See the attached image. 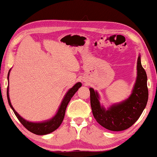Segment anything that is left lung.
Wrapping results in <instances>:
<instances>
[{"label": "left lung", "instance_id": "left-lung-1", "mask_svg": "<svg viewBox=\"0 0 157 157\" xmlns=\"http://www.w3.org/2000/svg\"><path fill=\"white\" fill-rule=\"evenodd\" d=\"M137 76L132 94L126 99L106 109L101 104L98 91L90 88L92 113L96 121L106 129L119 132L127 129L136 122L147 106L148 101L147 76L141 66V55L137 59Z\"/></svg>", "mask_w": 157, "mask_h": 157}]
</instances>
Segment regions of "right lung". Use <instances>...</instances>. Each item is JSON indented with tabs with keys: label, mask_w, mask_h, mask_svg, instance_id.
<instances>
[{
	"label": "right lung",
	"mask_w": 157,
	"mask_h": 157,
	"mask_svg": "<svg viewBox=\"0 0 157 157\" xmlns=\"http://www.w3.org/2000/svg\"><path fill=\"white\" fill-rule=\"evenodd\" d=\"M10 69L8 72V82L9 83V75H10ZM9 84V83H8ZM81 83L78 82L75 84L74 86L68 90L67 93L66 94V95L64 96V97L62 100L61 104L59 107L57 112L51 119L48 120H46L44 121H39V122H32L23 119L22 117H21L18 113L16 112L13 107L11 105L10 103V100L9 98V86H8L7 89V98H8V101L9 104L10 108L12 109V110L13 111L15 115L16 116V117L18 118L19 121L27 128L28 130L30 132L33 133V134H37V135H46L50 133L54 132L55 130H56L61 125L62 121L65 117V112L66 107L68 106V104L69 103L70 100L71 99L73 96L74 95L75 93L78 91L79 88L81 86Z\"/></svg>",
	"instance_id": "add662e5"
}]
</instances>
